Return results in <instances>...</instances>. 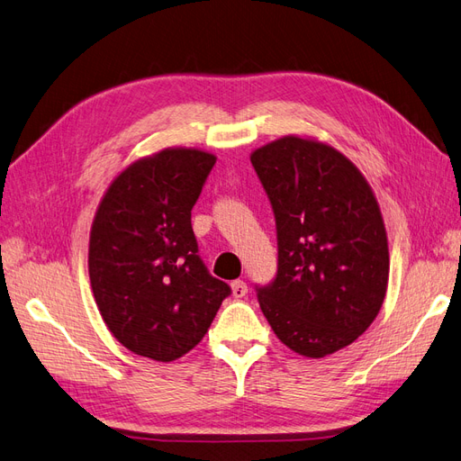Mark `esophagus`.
<instances>
[{"label":"esophagus","instance_id":"esophagus-1","mask_svg":"<svg viewBox=\"0 0 461 461\" xmlns=\"http://www.w3.org/2000/svg\"><path fill=\"white\" fill-rule=\"evenodd\" d=\"M230 288H232L234 297H244L248 294V284L244 280H234L230 284Z\"/></svg>","mask_w":461,"mask_h":461}]
</instances>
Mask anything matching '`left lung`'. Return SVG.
Segmentation results:
<instances>
[{
    "label": "left lung",
    "instance_id": "left-lung-1",
    "mask_svg": "<svg viewBox=\"0 0 461 461\" xmlns=\"http://www.w3.org/2000/svg\"><path fill=\"white\" fill-rule=\"evenodd\" d=\"M276 221L278 271L259 307L292 351L322 358L351 345L384 305L387 232L370 185L324 142L282 137L251 154Z\"/></svg>",
    "mask_w": 461,
    "mask_h": 461
}]
</instances>
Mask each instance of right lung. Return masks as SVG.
Here are the masks:
<instances>
[{"instance_id":"obj_1","label":"right lung","mask_w":461,"mask_h":461,"mask_svg":"<svg viewBox=\"0 0 461 461\" xmlns=\"http://www.w3.org/2000/svg\"><path fill=\"white\" fill-rule=\"evenodd\" d=\"M215 156L166 149L123 169L89 236V280L113 336L135 355L171 362L196 347L230 295L198 256L190 212Z\"/></svg>"}]
</instances>
